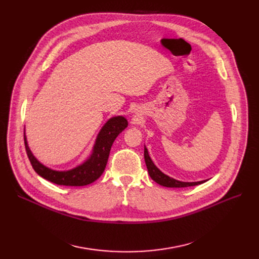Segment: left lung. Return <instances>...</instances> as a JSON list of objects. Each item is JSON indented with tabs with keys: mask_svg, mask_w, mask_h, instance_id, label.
<instances>
[{
	"mask_svg": "<svg viewBox=\"0 0 259 259\" xmlns=\"http://www.w3.org/2000/svg\"><path fill=\"white\" fill-rule=\"evenodd\" d=\"M144 156H145V161H146V166L149 172V175H150V178L157 183L160 186H164V187H168V188H186V187H191V186H197L200 184L206 183L207 181H200V182H181L178 180H174L170 176L166 175L165 173H162L155 165L154 162L152 161L151 157L149 156L148 153V149L145 146V151H144Z\"/></svg>",
	"mask_w": 259,
	"mask_h": 259,
	"instance_id": "1",
	"label": "left lung"
}]
</instances>
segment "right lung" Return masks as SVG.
Returning <instances> with one entry per match:
<instances>
[{
	"mask_svg": "<svg viewBox=\"0 0 259 259\" xmlns=\"http://www.w3.org/2000/svg\"><path fill=\"white\" fill-rule=\"evenodd\" d=\"M127 126L128 120L125 116L117 115L109 118L98 134L90 156L84 162H81L80 165L70 170L57 171L39 162L29 149L24 132L26 152L31 162L32 168L43 179L60 186H86L97 181L103 174L114 140L120 132L127 128Z\"/></svg>",
	"mask_w": 259,
	"mask_h": 259,
	"instance_id": "obj_1",
	"label": "right lung"
}]
</instances>
